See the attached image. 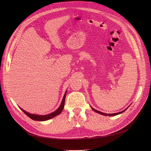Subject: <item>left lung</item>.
<instances>
[{
  "label": "left lung",
  "instance_id": "8db88e82",
  "mask_svg": "<svg viewBox=\"0 0 151 151\" xmlns=\"http://www.w3.org/2000/svg\"><path fill=\"white\" fill-rule=\"evenodd\" d=\"M128 108H129V107H128ZM92 108V109H93V110H94L95 112H96V113H98L101 114V115H104V116H115V115H118V114H121L122 113L124 112V111L126 110V109H127V108H126V109H124V110H123V111H120V112H118V113H111V114H107V113H104L101 112V111H98V110H96V109H94V108Z\"/></svg>",
  "mask_w": 151,
  "mask_h": 151
}]
</instances>
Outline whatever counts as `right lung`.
Here are the masks:
<instances>
[{"instance_id": "obj_1", "label": "right lung", "mask_w": 151, "mask_h": 151, "mask_svg": "<svg viewBox=\"0 0 151 151\" xmlns=\"http://www.w3.org/2000/svg\"><path fill=\"white\" fill-rule=\"evenodd\" d=\"M66 93H67V91H65V94H64V96H63V99H62V103L60 104V106H59V108L57 109L56 111H55L54 112H53L52 113L48 114V115H35V114H31V113H28L27 111H24V109H22L21 108H20V109L26 114L27 116H29L30 118H31V119L33 120H35V121H46V120H50V119H51V118H53L55 116H57L58 115H60V114L61 113V112L62 111L63 109V107H64Z\"/></svg>"}]
</instances>
